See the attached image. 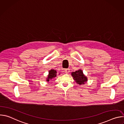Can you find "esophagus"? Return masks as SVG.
<instances>
[{
	"label": "esophagus",
	"mask_w": 124,
	"mask_h": 124,
	"mask_svg": "<svg viewBox=\"0 0 124 124\" xmlns=\"http://www.w3.org/2000/svg\"><path fill=\"white\" fill-rule=\"evenodd\" d=\"M69 72H70V69H65V73L66 74H69Z\"/></svg>",
	"instance_id": "obj_1"
}]
</instances>
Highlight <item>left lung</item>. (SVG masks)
<instances>
[{
  "mask_svg": "<svg viewBox=\"0 0 124 124\" xmlns=\"http://www.w3.org/2000/svg\"><path fill=\"white\" fill-rule=\"evenodd\" d=\"M71 75L76 82L79 85H83L88 80L87 77L84 75L83 71L81 69L76 70L75 72H72Z\"/></svg>",
  "mask_w": 124,
  "mask_h": 124,
  "instance_id": "obj_1",
  "label": "left lung"
}]
</instances>
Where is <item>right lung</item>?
Returning <instances> with one entry per match:
<instances>
[{"instance_id":"1","label":"right lung","mask_w":124,"mask_h":124,"mask_svg":"<svg viewBox=\"0 0 124 124\" xmlns=\"http://www.w3.org/2000/svg\"><path fill=\"white\" fill-rule=\"evenodd\" d=\"M57 73L56 70L54 69L50 70L48 72V75H47V77L46 78V81L48 82L52 79L55 78L57 76ZM59 75H60V73L59 74Z\"/></svg>"}]
</instances>
